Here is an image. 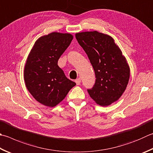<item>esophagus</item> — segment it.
<instances>
[{"label": "esophagus", "instance_id": "esophagus-1", "mask_svg": "<svg viewBox=\"0 0 153 153\" xmlns=\"http://www.w3.org/2000/svg\"><path fill=\"white\" fill-rule=\"evenodd\" d=\"M75 82L76 83L77 85H79L80 84V82H81V79H80V78H79V79H77L76 80H75Z\"/></svg>", "mask_w": 153, "mask_h": 153}]
</instances>
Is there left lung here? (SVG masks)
<instances>
[{
  "instance_id": "8db88e82",
  "label": "left lung",
  "mask_w": 153,
  "mask_h": 153,
  "mask_svg": "<svg viewBox=\"0 0 153 153\" xmlns=\"http://www.w3.org/2000/svg\"><path fill=\"white\" fill-rule=\"evenodd\" d=\"M75 36L94 71L96 80L93 87L87 89L89 95L100 106L111 105L119 99L128 85L130 68L126 58L108 34L91 31Z\"/></svg>"
}]
</instances>
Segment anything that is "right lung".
<instances>
[{"mask_svg":"<svg viewBox=\"0 0 153 153\" xmlns=\"http://www.w3.org/2000/svg\"><path fill=\"white\" fill-rule=\"evenodd\" d=\"M73 39L69 33L53 32L40 37L28 54L24 70L25 85L43 105L55 106L76 85L58 66L59 58Z\"/></svg>","mask_w":153,"mask_h":153,"instance_id":"obj_1","label":"right lung"}]
</instances>
